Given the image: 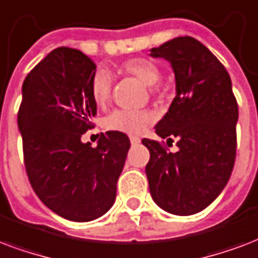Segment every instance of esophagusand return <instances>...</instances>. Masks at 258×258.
Instances as JSON below:
<instances>
[{"instance_id": "esophagus-1", "label": "esophagus", "mask_w": 258, "mask_h": 258, "mask_svg": "<svg viewBox=\"0 0 258 258\" xmlns=\"http://www.w3.org/2000/svg\"><path fill=\"white\" fill-rule=\"evenodd\" d=\"M129 139H131V144H132V145H137V144H140V139H139V137L131 136Z\"/></svg>"}]
</instances>
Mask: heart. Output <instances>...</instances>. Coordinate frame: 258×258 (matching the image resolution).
I'll return each mask as SVG.
<instances>
[{
	"instance_id": "heart-1",
	"label": "heart",
	"mask_w": 258,
	"mask_h": 258,
	"mask_svg": "<svg viewBox=\"0 0 258 258\" xmlns=\"http://www.w3.org/2000/svg\"><path fill=\"white\" fill-rule=\"evenodd\" d=\"M121 73L132 75L141 81L144 85L152 86L153 90L157 89V82L160 81L161 71L155 61L147 57H132L118 67ZM113 79L107 70H97L90 81V95L98 107H103L111 97ZM156 114L152 110H129V109H117L111 111L105 118V126L109 131L121 132L127 135H141L153 121Z\"/></svg>"
}]
</instances>
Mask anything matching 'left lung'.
Returning <instances> with one entry per match:
<instances>
[{"instance_id":"obj_1","label":"left lung","mask_w":258,"mask_h":258,"mask_svg":"<svg viewBox=\"0 0 258 258\" xmlns=\"http://www.w3.org/2000/svg\"><path fill=\"white\" fill-rule=\"evenodd\" d=\"M151 56L171 63L176 97L156 125L172 153L144 139L151 153L145 167L149 191L161 209L175 215L197 214L222 192L230 179L237 151L238 105L226 69L194 37H175L152 48Z\"/></svg>"}]
</instances>
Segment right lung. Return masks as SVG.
<instances>
[{
  "instance_id": "obj_1",
  "label": "right lung",
  "mask_w": 258,
  "mask_h": 258,
  "mask_svg": "<svg viewBox=\"0 0 258 258\" xmlns=\"http://www.w3.org/2000/svg\"><path fill=\"white\" fill-rule=\"evenodd\" d=\"M97 66L78 49L49 52L23 85L17 122L32 188L49 210L75 222L99 218L115 201L131 141L125 133H101L83 144L97 105L90 81Z\"/></svg>"
}]
</instances>
